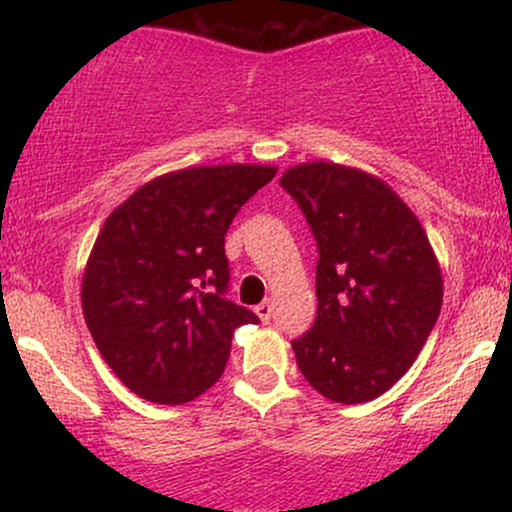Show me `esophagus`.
I'll return each mask as SVG.
<instances>
[{
  "label": "esophagus",
  "instance_id": "obj_1",
  "mask_svg": "<svg viewBox=\"0 0 512 512\" xmlns=\"http://www.w3.org/2000/svg\"><path fill=\"white\" fill-rule=\"evenodd\" d=\"M272 310H274V305L269 303V301H262L260 305H257L255 308V313L260 315V320L262 322H269V317H272Z\"/></svg>",
  "mask_w": 512,
  "mask_h": 512
}]
</instances>
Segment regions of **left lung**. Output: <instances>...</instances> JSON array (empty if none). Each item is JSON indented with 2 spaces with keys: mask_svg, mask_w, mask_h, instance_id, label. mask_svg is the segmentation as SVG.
Returning a JSON list of instances; mask_svg holds the SVG:
<instances>
[{
  "mask_svg": "<svg viewBox=\"0 0 512 512\" xmlns=\"http://www.w3.org/2000/svg\"><path fill=\"white\" fill-rule=\"evenodd\" d=\"M279 185L317 243V315L293 339L303 378L332 402L383 395L436 327L443 279L419 219L383 180L317 161Z\"/></svg>",
  "mask_w": 512,
  "mask_h": 512,
  "instance_id": "1",
  "label": "left lung"
}]
</instances>
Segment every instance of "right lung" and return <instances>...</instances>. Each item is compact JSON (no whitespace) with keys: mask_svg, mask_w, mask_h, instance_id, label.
<instances>
[{"mask_svg":"<svg viewBox=\"0 0 512 512\" xmlns=\"http://www.w3.org/2000/svg\"><path fill=\"white\" fill-rule=\"evenodd\" d=\"M272 166H202L139 187L105 221L81 305L93 342L134 395L190 402L221 378L233 332L260 322L228 301L226 231Z\"/></svg>","mask_w":512,"mask_h":512,"instance_id":"1","label":"right lung"}]
</instances>
